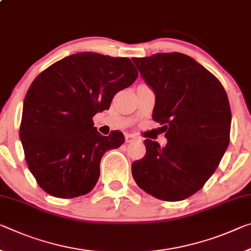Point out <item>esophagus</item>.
<instances>
[{
	"label": "esophagus",
	"instance_id": "esophagus-1",
	"mask_svg": "<svg viewBox=\"0 0 251 251\" xmlns=\"http://www.w3.org/2000/svg\"><path fill=\"white\" fill-rule=\"evenodd\" d=\"M125 140H126L127 143H132L134 141H136L137 137L135 136V135H133V134H127L126 136H125Z\"/></svg>",
	"mask_w": 251,
	"mask_h": 251
}]
</instances>
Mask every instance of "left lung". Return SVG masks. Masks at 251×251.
Masks as SVG:
<instances>
[{
  "label": "left lung",
  "mask_w": 251,
  "mask_h": 251,
  "mask_svg": "<svg viewBox=\"0 0 251 251\" xmlns=\"http://www.w3.org/2000/svg\"><path fill=\"white\" fill-rule=\"evenodd\" d=\"M155 93L152 117L168 143L145 140L146 154L132 164L142 190L164 201H181L211 177L228 149L231 110L221 82L180 52L132 58Z\"/></svg>",
  "instance_id": "8db88e82"
}]
</instances>
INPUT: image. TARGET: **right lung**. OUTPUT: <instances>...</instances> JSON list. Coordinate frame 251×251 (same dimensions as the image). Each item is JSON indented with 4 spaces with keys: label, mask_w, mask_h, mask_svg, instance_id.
I'll use <instances>...</instances> for the list:
<instances>
[{
    "label": "right lung",
    "mask_w": 251,
    "mask_h": 251,
    "mask_svg": "<svg viewBox=\"0 0 251 251\" xmlns=\"http://www.w3.org/2000/svg\"><path fill=\"white\" fill-rule=\"evenodd\" d=\"M137 75L128 58L79 52L34 79L23 102L20 140L40 188L61 199L94 189L102 155L118 149L125 137L119 130L102 136L93 117L109 109L115 95Z\"/></svg>",
    "instance_id": "obj_1"
}]
</instances>
